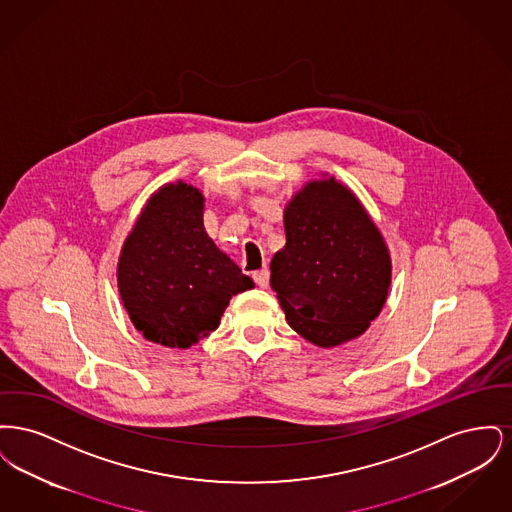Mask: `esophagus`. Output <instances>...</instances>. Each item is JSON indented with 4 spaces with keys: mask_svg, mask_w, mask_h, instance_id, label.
I'll list each match as a JSON object with an SVG mask.
<instances>
[{
    "mask_svg": "<svg viewBox=\"0 0 512 512\" xmlns=\"http://www.w3.org/2000/svg\"><path fill=\"white\" fill-rule=\"evenodd\" d=\"M253 280L261 286V288H268V280H270V270L267 267L261 268V270H257V272H253Z\"/></svg>",
    "mask_w": 512,
    "mask_h": 512,
    "instance_id": "34e87169",
    "label": "esophagus"
}]
</instances>
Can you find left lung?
Instances as JSON below:
<instances>
[{"mask_svg":"<svg viewBox=\"0 0 512 512\" xmlns=\"http://www.w3.org/2000/svg\"><path fill=\"white\" fill-rule=\"evenodd\" d=\"M284 230L270 286L288 324L318 347L359 338L391 284L388 245L361 201L334 176L311 180L286 205Z\"/></svg>","mask_w":512,"mask_h":512,"instance_id":"1","label":"left lung"}]
</instances>
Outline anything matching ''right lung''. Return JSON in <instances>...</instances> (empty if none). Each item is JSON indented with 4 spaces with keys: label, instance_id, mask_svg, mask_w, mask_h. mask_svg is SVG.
Segmentation results:
<instances>
[{
    "label": "right lung",
    "instance_id": "1",
    "mask_svg": "<svg viewBox=\"0 0 512 512\" xmlns=\"http://www.w3.org/2000/svg\"><path fill=\"white\" fill-rule=\"evenodd\" d=\"M203 194L178 180L147 199L122 245V305L146 340L188 349L217 330L232 295L255 284L203 226Z\"/></svg>",
    "mask_w": 512,
    "mask_h": 512
}]
</instances>
